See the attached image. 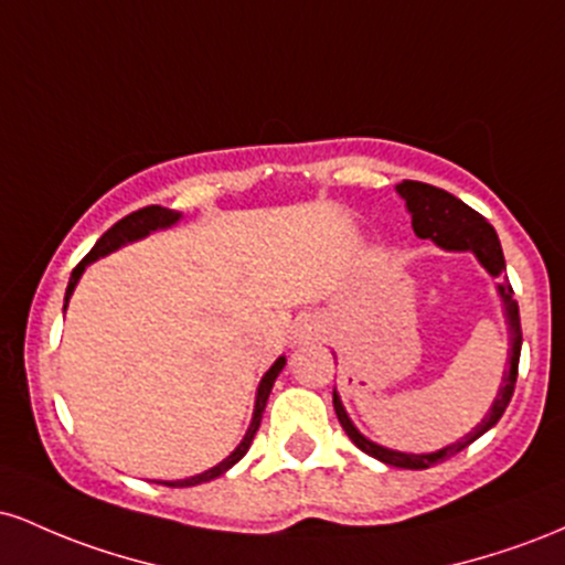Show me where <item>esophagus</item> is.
Returning <instances> with one entry per match:
<instances>
[{"instance_id":"obj_1","label":"esophagus","mask_w":565,"mask_h":565,"mask_svg":"<svg viewBox=\"0 0 565 565\" xmlns=\"http://www.w3.org/2000/svg\"><path fill=\"white\" fill-rule=\"evenodd\" d=\"M321 334H323V327H321V321L316 319V316H305V319H300V323L295 327L297 342L321 340Z\"/></svg>"}]
</instances>
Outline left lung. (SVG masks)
<instances>
[{
	"instance_id": "1",
	"label": "left lung",
	"mask_w": 565,
	"mask_h": 565,
	"mask_svg": "<svg viewBox=\"0 0 565 565\" xmlns=\"http://www.w3.org/2000/svg\"><path fill=\"white\" fill-rule=\"evenodd\" d=\"M398 193L404 196L408 212H412V228L419 238H433L438 246L444 249H457V252H472V255L481 260V265L489 270L491 276H502L504 270V255L502 246H499L497 231L491 228V223L483 215H478L476 210H470L465 201H459L451 193H446L444 188L427 185V183H417V180H404L398 185ZM499 295L504 300V313H508V323H510V366L502 377V387H499L494 404H491L489 414L476 430L468 433L462 440L457 444L446 446V449L433 451V454H404V451H391L382 449V446L372 444V440L361 436L355 430L353 423L348 419L345 408H342V401L337 391L332 393L334 398V412L337 419H340L342 430L348 433V438L359 446L361 451H366L369 457L380 459V462L393 465V468H404V470H425L433 468V465L444 462V459L454 457L462 449H468L476 438H481L486 430H491L499 423V417L508 408L512 391H515V380H518V361H521V313H518V302H515V291L508 281L499 284Z\"/></svg>"
}]
</instances>
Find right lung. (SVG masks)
<instances>
[{"instance_id":"right-lung-1","label":"right lung","mask_w":565,"mask_h":565,"mask_svg":"<svg viewBox=\"0 0 565 565\" xmlns=\"http://www.w3.org/2000/svg\"><path fill=\"white\" fill-rule=\"evenodd\" d=\"M178 220H180V212H174V210H167V206H159V204H151V206H142V210H138V212H132V215L121 217L119 223L111 225V228H108L106 233H103L100 238H97V244L93 246V249H89L87 255H84V260H82L79 265H76V268H74V274H71V281H68V289H66V302H63V310H66V305H68V297H71V291H74L76 281H79V276L84 274V268H87L89 263H95L97 257L108 255V252L119 249L121 244H127V242H135V238H142V236H148V233H151V231H157V228H170V225H172V223H178ZM284 364H287V359H284V355H281V359H278L276 364L270 366L268 372H265V377H263V382H260V387H257L255 417H252V425H249V430H246V436H244L242 444H238V449L233 451L228 459H223V462H220L217 468H212V470L201 472V476L185 478V481H167L164 486H172V489H183V486H196V483H206V481H212V478L223 476L225 470L233 468V465H236L238 459H242L244 454L249 451V446H252V438H255L257 427H260V419H263L265 404H268L270 387H274V382H276V377H278V372H281V369H284Z\"/></svg>"}]
</instances>
